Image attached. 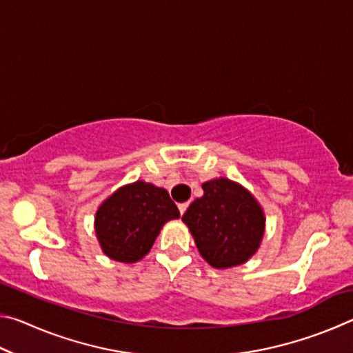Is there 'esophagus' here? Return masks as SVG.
<instances>
[{
	"label": "esophagus",
	"mask_w": 353,
	"mask_h": 353,
	"mask_svg": "<svg viewBox=\"0 0 353 353\" xmlns=\"http://www.w3.org/2000/svg\"><path fill=\"white\" fill-rule=\"evenodd\" d=\"M188 208V202H183V204H179V212H181V214H183L185 212H187Z\"/></svg>",
	"instance_id": "esophagus-1"
}]
</instances>
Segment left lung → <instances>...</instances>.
I'll return each instance as SVG.
<instances>
[{
	"label": "left lung",
	"instance_id": "1",
	"mask_svg": "<svg viewBox=\"0 0 353 353\" xmlns=\"http://www.w3.org/2000/svg\"><path fill=\"white\" fill-rule=\"evenodd\" d=\"M204 196L191 202L182 221L213 268L248 261L260 246L265 214L254 196L229 179L202 183Z\"/></svg>",
	"mask_w": 353,
	"mask_h": 353
}]
</instances>
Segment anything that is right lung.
<instances>
[{"label":"right lung","instance_id":"add662e5","mask_svg":"<svg viewBox=\"0 0 353 353\" xmlns=\"http://www.w3.org/2000/svg\"><path fill=\"white\" fill-rule=\"evenodd\" d=\"M179 216L168 191L139 181L119 188L103 202L94 229L107 256L135 263L151 250L163 224Z\"/></svg>","mask_w":353,"mask_h":353}]
</instances>
